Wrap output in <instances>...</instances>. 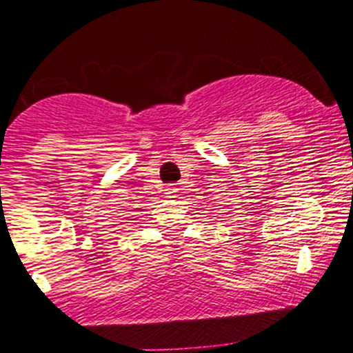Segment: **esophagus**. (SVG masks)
Returning a JSON list of instances; mask_svg holds the SVG:
<instances>
[{"mask_svg":"<svg viewBox=\"0 0 353 353\" xmlns=\"http://www.w3.org/2000/svg\"><path fill=\"white\" fill-rule=\"evenodd\" d=\"M174 193H176V188H174V185H168V188H165V194L170 198H173Z\"/></svg>","mask_w":353,"mask_h":353,"instance_id":"esophagus-1","label":"esophagus"}]
</instances>
